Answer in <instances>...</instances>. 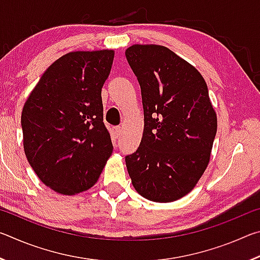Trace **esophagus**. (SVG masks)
Returning <instances> with one entry per match:
<instances>
[{"label":"esophagus","instance_id":"obj_1","mask_svg":"<svg viewBox=\"0 0 260 260\" xmlns=\"http://www.w3.org/2000/svg\"><path fill=\"white\" fill-rule=\"evenodd\" d=\"M121 131H122V128H121L120 126H116V127H113V133H114V135L117 136V138L121 134Z\"/></svg>","mask_w":260,"mask_h":260}]
</instances>
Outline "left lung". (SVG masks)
Segmentation results:
<instances>
[{"label": "left lung", "mask_w": 260, "mask_h": 260, "mask_svg": "<svg viewBox=\"0 0 260 260\" xmlns=\"http://www.w3.org/2000/svg\"><path fill=\"white\" fill-rule=\"evenodd\" d=\"M125 55L144 112L140 147L125 158L132 183L152 202L180 200L203 175L217 134L208 86L196 68L164 46L133 45Z\"/></svg>", "instance_id": "obj_1"}]
</instances>
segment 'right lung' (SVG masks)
<instances>
[{
    "label": "right lung",
    "instance_id": "right-lung-1",
    "mask_svg": "<svg viewBox=\"0 0 260 260\" xmlns=\"http://www.w3.org/2000/svg\"><path fill=\"white\" fill-rule=\"evenodd\" d=\"M113 57L109 49L61 56L24 104L26 158L39 179L61 195L93 187L112 153L101 94Z\"/></svg>",
    "mask_w": 260,
    "mask_h": 260
}]
</instances>
